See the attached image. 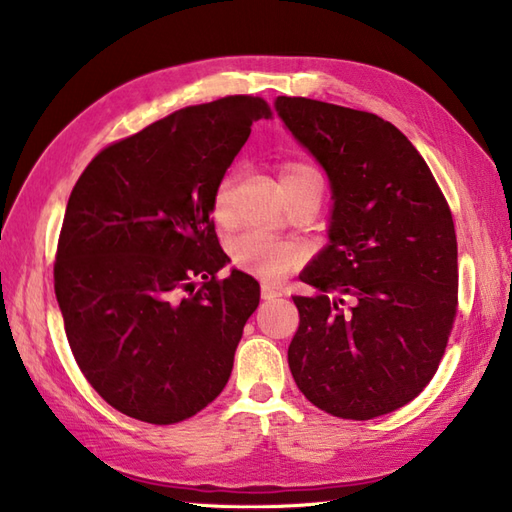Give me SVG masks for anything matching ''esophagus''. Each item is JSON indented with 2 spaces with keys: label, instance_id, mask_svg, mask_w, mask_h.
<instances>
[{
  "label": "esophagus",
  "instance_id": "esophagus-1",
  "mask_svg": "<svg viewBox=\"0 0 512 512\" xmlns=\"http://www.w3.org/2000/svg\"><path fill=\"white\" fill-rule=\"evenodd\" d=\"M284 295V290L281 288H275V286H262V299H266V301H270V299H277V297H281Z\"/></svg>",
  "mask_w": 512,
  "mask_h": 512
}]
</instances>
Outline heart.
<instances>
[{
    "mask_svg": "<svg viewBox=\"0 0 512 512\" xmlns=\"http://www.w3.org/2000/svg\"><path fill=\"white\" fill-rule=\"evenodd\" d=\"M281 184H292L306 178L321 180V176L312 167L303 165V162H288L281 167ZM233 191H235V173H226V176L217 182L213 193V220L222 228L235 226V213H233ZM231 253L235 262L246 268L248 273L262 277L266 281H277L290 270H295L303 259V248L288 239H279L275 235H268L262 231H246L237 235L231 242Z\"/></svg>",
    "mask_w": 512,
    "mask_h": 512,
    "instance_id": "obj_1",
    "label": "heart"
}]
</instances>
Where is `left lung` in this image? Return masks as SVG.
<instances>
[{"label": "left lung", "mask_w": 512, "mask_h": 512, "mask_svg": "<svg viewBox=\"0 0 512 512\" xmlns=\"http://www.w3.org/2000/svg\"><path fill=\"white\" fill-rule=\"evenodd\" d=\"M277 114L332 187L330 244L301 273L288 347L297 387L345 420L405 407L429 385L458 312V239L427 162L398 127L350 107L279 96Z\"/></svg>", "instance_id": "obj_1"}]
</instances>
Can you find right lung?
<instances>
[{"mask_svg": "<svg viewBox=\"0 0 512 512\" xmlns=\"http://www.w3.org/2000/svg\"><path fill=\"white\" fill-rule=\"evenodd\" d=\"M273 112L248 94L191 105L107 145L70 193L54 295L70 350L114 409L173 424L222 394L259 284L231 270L213 193L250 125Z\"/></svg>", "mask_w": 512, "mask_h": 512, "instance_id": "right-lung-1", "label": "right lung"}]
</instances>
